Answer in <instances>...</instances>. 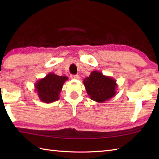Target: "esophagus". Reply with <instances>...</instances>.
<instances>
[{"label": "esophagus", "instance_id": "esophagus-1", "mask_svg": "<svg viewBox=\"0 0 159 159\" xmlns=\"http://www.w3.org/2000/svg\"><path fill=\"white\" fill-rule=\"evenodd\" d=\"M71 79L78 80V79H80V77H79V75H71Z\"/></svg>", "mask_w": 159, "mask_h": 159}]
</instances>
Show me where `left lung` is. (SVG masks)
<instances>
[{
  "label": "left lung",
  "instance_id": "obj_1",
  "mask_svg": "<svg viewBox=\"0 0 159 159\" xmlns=\"http://www.w3.org/2000/svg\"><path fill=\"white\" fill-rule=\"evenodd\" d=\"M83 83L89 98L99 103L109 100L116 93L118 85L116 79L98 71H93Z\"/></svg>",
  "mask_w": 159,
  "mask_h": 159
}]
</instances>
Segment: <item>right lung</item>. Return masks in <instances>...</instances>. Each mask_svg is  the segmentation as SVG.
<instances>
[{"label":"right lung","mask_w":159,"mask_h":159,"mask_svg":"<svg viewBox=\"0 0 159 159\" xmlns=\"http://www.w3.org/2000/svg\"><path fill=\"white\" fill-rule=\"evenodd\" d=\"M67 80L68 77L66 76L49 73L35 83L34 90L38 93L41 101L47 104L52 103L60 99V93Z\"/></svg>","instance_id":"1"}]
</instances>
